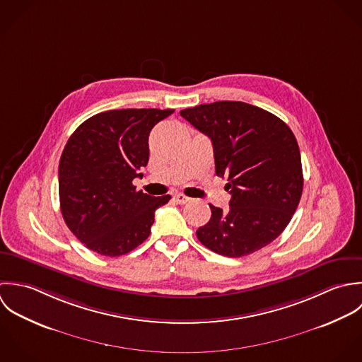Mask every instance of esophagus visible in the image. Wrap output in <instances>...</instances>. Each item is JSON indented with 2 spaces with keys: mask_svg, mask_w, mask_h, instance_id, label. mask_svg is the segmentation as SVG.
Segmentation results:
<instances>
[{
  "mask_svg": "<svg viewBox=\"0 0 362 362\" xmlns=\"http://www.w3.org/2000/svg\"><path fill=\"white\" fill-rule=\"evenodd\" d=\"M175 202L177 203V204H186V203H189L190 202V199L187 197V196H185V194H182V193H177V194H175Z\"/></svg>",
  "mask_w": 362,
  "mask_h": 362,
  "instance_id": "34e87169",
  "label": "esophagus"
}]
</instances>
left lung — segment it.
I'll use <instances>...</instances> for the list:
<instances>
[{
	"instance_id": "left-lung-1",
	"label": "left lung",
	"mask_w": 362,
	"mask_h": 362,
	"mask_svg": "<svg viewBox=\"0 0 362 362\" xmlns=\"http://www.w3.org/2000/svg\"><path fill=\"white\" fill-rule=\"evenodd\" d=\"M210 137L216 173L230 193L225 213L210 204V221L199 240L226 257H242L267 246L288 225L303 187L299 146L288 126L257 106L221 100L180 110Z\"/></svg>"
}]
</instances>
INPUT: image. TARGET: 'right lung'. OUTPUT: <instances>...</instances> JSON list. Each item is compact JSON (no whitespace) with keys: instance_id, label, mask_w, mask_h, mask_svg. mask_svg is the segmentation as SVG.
I'll list each match as a JSON object with an SVG mask.
<instances>
[{"instance_id":"obj_1","label":"right lung","mask_w":362,"mask_h":362,"mask_svg":"<svg viewBox=\"0 0 362 362\" xmlns=\"http://www.w3.org/2000/svg\"><path fill=\"white\" fill-rule=\"evenodd\" d=\"M173 109H119L85 120L59 165L62 214L74 235L103 256H122L151 233L155 210L170 196L137 192L133 180L149 158L152 127Z\"/></svg>"}]
</instances>
